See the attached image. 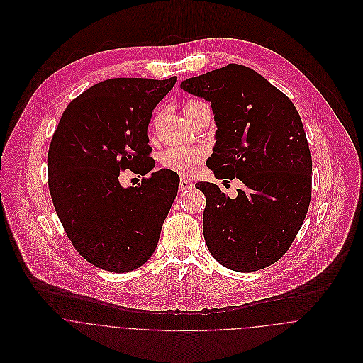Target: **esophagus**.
<instances>
[{
  "mask_svg": "<svg viewBox=\"0 0 363 363\" xmlns=\"http://www.w3.org/2000/svg\"><path fill=\"white\" fill-rule=\"evenodd\" d=\"M191 187H193V183L190 180H187V179H182L180 183H179V190L180 191H186V190H189Z\"/></svg>",
  "mask_w": 363,
  "mask_h": 363,
  "instance_id": "obj_1",
  "label": "esophagus"
}]
</instances>
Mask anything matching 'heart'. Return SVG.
<instances>
[{"label":"heart","instance_id":"b5f03b06","mask_svg":"<svg viewBox=\"0 0 363 363\" xmlns=\"http://www.w3.org/2000/svg\"><path fill=\"white\" fill-rule=\"evenodd\" d=\"M206 104H207L206 102L200 99H190L184 102L183 108H184V113L189 114L193 110ZM203 159H204V152L200 148L186 147V145H173L162 152L160 164L164 169H169L179 174L189 176L196 172V169L203 162Z\"/></svg>","mask_w":363,"mask_h":363}]
</instances>
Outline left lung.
Masks as SVG:
<instances>
[{"instance_id":"1","label":"left lung","mask_w":363,"mask_h":363,"mask_svg":"<svg viewBox=\"0 0 363 363\" xmlns=\"http://www.w3.org/2000/svg\"><path fill=\"white\" fill-rule=\"evenodd\" d=\"M182 89L211 102L218 127L207 166L246 189L229 199L207 182L203 230L209 253L229 269L252 272L281 259L306 218L311 155L291 99L255 69L228 64L189 78Z\"/></svg>"}]
</instances>
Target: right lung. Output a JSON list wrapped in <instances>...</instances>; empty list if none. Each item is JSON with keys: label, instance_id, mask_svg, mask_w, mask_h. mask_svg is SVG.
<instances>
[{"label": "right lung", "instance_id": "right-lung-1", "mask_svg": "<svg viewBox=\"0 0 363 363\" xmlns=\"http://www.w3.org/2000/svg\"><path fill=\"white\" fill-rule=\"evenodd\" d=\"M174 84L176 77L102 81L67 106L52 134V204L72 246L98 268L128 272L155 252L180 179L160 169L124 189L118 176L154 169L148 124Z\"/></svg>", "mask_w": 363, "mask_h": 363}]
</instances>
